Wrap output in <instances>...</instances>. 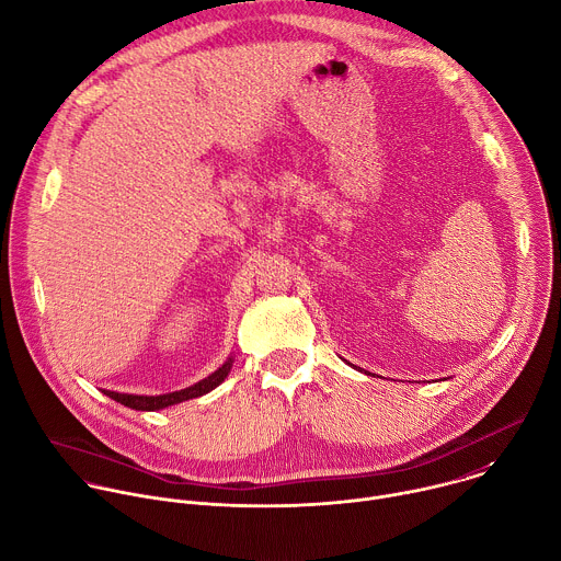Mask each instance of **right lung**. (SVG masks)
<instances>
[{"label": "right lung", "instance_id": "obj_1", "mask_svg": "<svg viewBox=\"0 0 561 561\" xmlns=\"http://www.w3.org/2000/svg\"><path fill=\"white\" fill-rule=\"evenodd\" d=\"M231 365H233V358H229L222 367H218L214 375H209L201 383L186 388V390H180V392H171V394L136 397V394H118V392H107V390H103V394L114 399L116 403H121L125 408L142 410V412H153V410H162V408H169V405H175V403H182V401H190V399H198V397L211 392L214 388H218L227 379V375L231 371Z\"/></svg>", "mask_w": 561, "mask_h": 561}]
</instances>
